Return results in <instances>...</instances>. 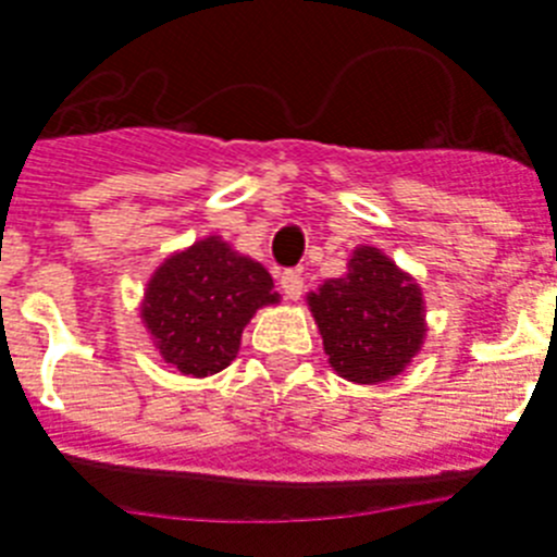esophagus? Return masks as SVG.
I'll list each match as a JSON object with an SVG mask.
<instances>
[{"mask_svg":"<svg viewBox=\"0 0 557 557\" xmlns=\"http://www.w3.org/2000/svg\"><path fill=\"white\" fill-rule=\"evenodd\" d=\"M278 284H282V293L289 301H296V298H301V293H305V278H301L298 270H284V273L278 275Z\"/></svg>","mask_w":557,"mask_h":557,"instance_id":"1","label":"esophagus"}]
</instances>
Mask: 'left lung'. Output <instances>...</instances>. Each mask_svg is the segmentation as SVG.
Here are the masks:
<instances>
[{
    "instance_id": "1",
    "label": "left lung",
    "mask_w": 557,
    "mask_h": 557,
    "mask_svg": "<svg viewBox=\"0 0 557 557\" xmlns=\"http://www.w3.org/2000/svg\"><path fill=\"white\" fill-rule=\"evenodd\" d=\"M307 305L330 367L356 384L395 379L424 344L421 287L379 247H356L347 275L327 278Z\"/></svg>"
}]
</instances>
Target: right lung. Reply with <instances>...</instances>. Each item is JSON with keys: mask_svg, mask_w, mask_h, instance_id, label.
Segmentation results:
<instances>
[{"mask_svg": "<svg viewBox=\"0 0 557 557\" xmlns=\"http://www.w3.org/2000/svg\"><path fill=\"white\" fill-rule=\"evenodd\" d=\"M264 305H278L268 270L207 236L150 275L141 321L168 364L205 379L236 358L247 321Z\"/></svg>", "mask_w": 557, "mask_h": 557, "instance_id": "add662e5", "label": "right lung"}]
</instances>
